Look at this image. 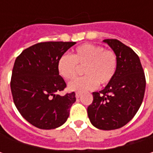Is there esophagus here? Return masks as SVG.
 <instances>
[{
    "label": "esophagus",
    "mask_w": 153,
    "mask_h": 153,
    "mask_svg": "<svg viewBox=\"0 0 153 153\" xmlns=\"http://www.w3.org/2000/svg\"><path fill=\"white\" fill-rule=\"evenodd\" d=\"M80 96H81V93L80 92H77V93H76V98H80Z\"/></svg>",
    "instance_id": "34e87169"
}]
</instances>
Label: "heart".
I'll return each instance as SVG.
<instances>
[{"label":"heart","instance_id":"b5f03b06","mask_svg":"<svg viewBox=\"0 0 153 153\" xmlns=\"http://www.w3.org/2000/svg\"><path fill=\"white\" fill-rule=\"evenodd\" d=\"M117 67V58L113 51L104 50L97 45L86 43L77 47L73 55L65 53L59 59L57 68L64 79L71 80L84 68L86 76L71 82V91H84L95 88L100 83L105 85L114 77Z\"/></svg>","mask_w":153,"mask_h":153}]
</instances>
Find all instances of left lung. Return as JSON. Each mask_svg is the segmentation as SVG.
<instances>
[{
    "mask_svg": "<svg viewBox=\"0 0 153 153\" xmlns=\"http://www.w3.org/2000/svg\"><path fill=\"white\" fill-rule=\"evenodd\" d=\"M103 42L116 53L117 67L105 88L93 93L88 116L95 128L112 130L124 126L138 111L144 98L146 78L140 60L133 49L116 39Z\"/></svg>",
    "mask_w": 153,
    "mask_h": 153,
    "instance_id": "obj_1",
    "label": "left lung"
}]
</instances>
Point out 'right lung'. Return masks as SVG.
<instances>
[{
  "mask_svg": "<svg viewBox=\"0 0 153 153\" xmlns=\"http://www.w3.org/2000/svg\"><path fill=\"white\" fill-rule=\"evenodd\" d=\"M74 42H40L23 51L14 62L11 91L16 107L33 126L53 129L63 125L76 101L72 92L61 96L66 87L57 63Z\"/></svg>",
  "mask_w": 153,
  "mask_h": 153,
  "instance_id": "right-lung-1",
  "label": "right lung"
}]
</instances>
